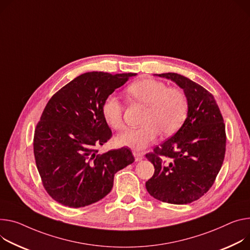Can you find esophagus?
I'll return each instance as SVG.
<instances>
[{
    "label": "esophagus",
    "instance_id": "1",
    "mask_svg": "<svg viewBox=\"0 0 250 250\" xmlns=\"http://www.w3.org/2000/svg\"><path fill=\"white\" fill-rule=\"evenodd\" d=\"M133 156L135 158V161L137 162H141L142 160H144V153L143 152H140V151H133Z\"/></svg>",
    "mask_w": 250,
    "mask_h": 250
}]
</instances>
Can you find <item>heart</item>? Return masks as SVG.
<instances>
[{"label":"heart","instance_id":"1","mask_svg":"<svg viewBox=\"0 0 250 250\" xmlns=\"http://www.w3.org/2000/svg\"><path fill=\"white\" fill-rule=\"evenodd\" d=\"M126 92L135 102L146 105L141 127L130 129L117 139L121 146L143 149L161 133L170 135L184 124L188 110L186 95L176 87H167L163 82L145 79L131 83ZM102 112L104 121L115 129H123L124 106L115 95L108 96L103 103Z\"/></svg>","mask_w":250,"mask_h":250}]
</instances>
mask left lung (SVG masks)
Masks as SVG:
<instances>
[{
    "label": "left lung",
    "mask_w": 250,
    "mask_h": 250,
    "mask_svg": "<svg viewBox=\"0 0 250 250\" xmlns=\"http://www.w3.org/2000/svg\"><path fill=\"white\" fill-rule=\"evenodd\" d=\"M156 76L184 89L188 110L184 125L172 137L146 154L154 167L146 188L161 201L188 204L209 190L221 168L225 125L213 96L203 86L175 73Z\"/></svg>",
    "instance_id": "8db88e82"
}]
</instances>
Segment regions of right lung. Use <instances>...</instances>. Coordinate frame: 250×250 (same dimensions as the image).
Listing matches in <instances>:
<instances>
[{"mask_svg":"<svg viewBox=\"0 0 250 250\" xmlns=\"http://www.w3.org/2000/svg\"><path fill=\"white\" fill-rule=\"evenodd\" d=\"M137 74L90 72L57 92L44 107L34 135L42 183L62 206L83 208L108 194L117 171L134 162L128 147L98 154L111 138L102 112L104 101Z\"/></svg>","mask_w":250,"mask_h":250,"instance_id":"right-lung-1","label":"right lung"}]
</instances>
